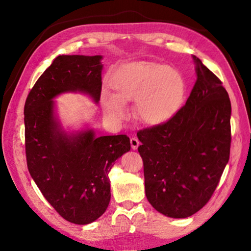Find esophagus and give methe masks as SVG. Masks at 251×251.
Wrapping results in <instances>:
<instances>
[{
    "label": "esophagus",
    "mask_w": 251,
    "mask_h": 251,
    "mask_svg": "<svg viewBox=\"0 0 251 251\" xmlns=\"http://www.w3.org/2000/svg\"><path fill=\"white\" fill-rule=\"evenodd\" d=\"M130 146H131V149H134V150H136V149H138V147L140 146V141L137 139V138H130Z\"/></svg>",
    "instance_id": "obj_1"
}]
</instances>
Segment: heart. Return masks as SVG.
I'll return each mask as SVG.
<instances>
[{
	"label": "heart",
	"instance_id": "heart-1",
	"mask_svg": "<svg viewBox=\"0 0 251 251\" xmlns=\"http://www.w3.org/2000/svg\"><path fill=\"white\" fill-rule=\"evenodd\" d=\"M110 87L113 96L102 98L106 113L125 119L124 103L135 102L137 119L147 125H161L177 114L183 102L185 83L175 69L154 61L124 63L113 72Z\"/></svg>",
	"mask_w": 251,
	"mask_h": 251
}]
</instances>
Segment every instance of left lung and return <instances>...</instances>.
Segmentation results:
<instances>
[{"instance_id": "8db88e82", "label": "left lung", "mask_w": 251, "mask_h": 251, "mask_svg": "<svg viewBox=\"0 0 251 251\" xmlns=\"http://www.w3.org/2000/svg\"><path fill=\"white\" fill-rule=\"evenodd\" d=\"M197 79L173 119L137 132L149 202L172 218L204 207L230 158L231 101L222 82L193 56Z\"/></svg>"}]
</instances>
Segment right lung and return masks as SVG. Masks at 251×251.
Instances as JSON below:
<instances>
[{
	"instance_id": "1",
	"label": "right lung",
	"mask_w": 251,
	"mask_h": 251,
	"mask_svg": "<svg viewBox=\"0 0 251 251\" xmlns=\"http://www.w3.org/2000/svg\"><path fill=\"white\" fill-rule=\"evenodd\" d=\"M101 56L62 55L37 79L25 103V145L29 173L63 219L88 225L103 215L111 192L108 174L130 150L126 135L96 137L89 129L68 136L54 116L52 98L66 92L101 95Z\"/></svg>"
}]
</instances>
